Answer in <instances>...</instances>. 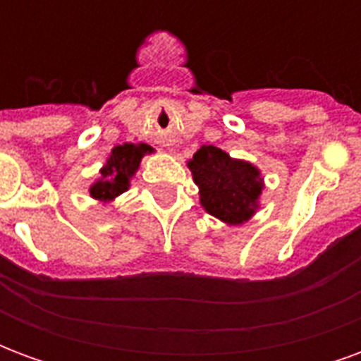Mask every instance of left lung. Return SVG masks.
Masks as SVG:
<instances>
[{"label":"left lung","mask_w":361,"mask_h":361,"mask_svg":"<svg viewBox=\"0 0 361 361\" xmlns=\"http://www.w3.org/2000/svg\"><path fill=\"white\" fill-rule=\"evenodd\" d=\"M188 168L199 188V203L220 222L242 226L261 209L265 178L255 164L203 145L189 158Z\"/></svg>","instance_id":"left-lung-1"}]
</instances>
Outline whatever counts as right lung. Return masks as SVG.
I'll list each match as a JSON object with an SVG mask.
<instances>
[{
    "label": "right lung",
    "mask_w": 361,
    "mask_h": 361,
    "mask_svg": "<svg viewBox=\"0 0 361 361\" xmlns=\"http://www.w3.org/2000/svg\"><path fill=\"white\" fill-rule=\"evenodd\" d=\"M154 149L147 142H123L111 149L110 157L100 168V178L89 188L90 197L98 203L108 204L116 197L126 193L131 188V180L141 166V160L147 154H152Z\"/></svg>",
    "instance_id": "1"
}]
</instances>
